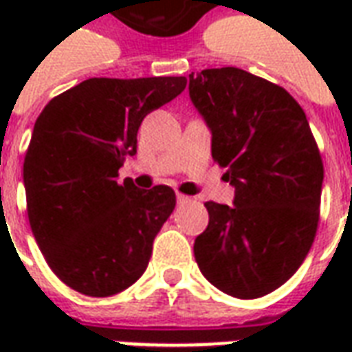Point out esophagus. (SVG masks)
Returning <instances> with one entry per match:
<instances>
[{"label": "esophagus", "instance_id": "esophagus-1", "mask_svg": "<svg viewBox=\"0 0 352 352\" xmlns=\"http://www.w3.org/2000/svg\"><path fill=\"white\" fill-rule=\"evenodd\" d=\"M192 201L190 196H186V194H181V192H177V204H188Z\"/></svg>", "mask_w": 352, "mask_h": 352}]
</instances>
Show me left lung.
<instances>
[{
    "instance_id": "8db88e82",
    "label": "left lung",
    "mask_w": 352,
    "mask_h": 352,
    "mask_svg": "<svg viewBox=\"0 0 352 352\" xmlns=\"http://www.w3.org/2000/svg\"><path fill=\"white\" fill-rule=\"evenodd\" d=\"M190 100L211 130L213 160L236 188L234 206L207 201L196 237L199 272L252 300L285 285L317 236L324 166L303 109L270 80L237 67L188 75Z\"/></svg>"
}]
</instances>
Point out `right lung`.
Returning <instances> with one entry per match:
<instances>
[{
  "mask_svg": "<svg viewBox=\"0 0 352 352\" xmlns=\"http://www.w3.org/2000/svg\"><path fill=\"white\" fill-rule=\"evenodd\" d=\"M184 87V77H94L37 116L24 158L28 219L50 270L80 294L122 292L146 270L175 192L116 177L138 153L143 118Z\"/></svg>",
  "mask_w": 352,
  "mask_h": 352,
  "instance_id": "obj_1",
  "label": "right lung"
}]
</instances>
